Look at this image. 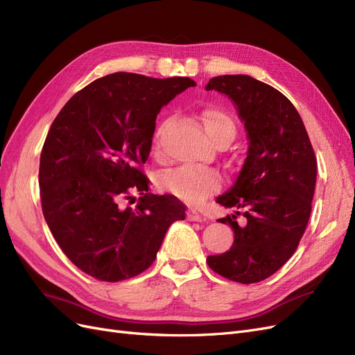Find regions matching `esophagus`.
I'll return each instance as SVG.
<instances>
[{
  "instance_id": "esophagus-1",
  "label": "esophagus",
  "mask_w": 355,
  "mask_h": 355,
  "mask_svg": "<svg viewBox=\"0 0 355 355\" xmlns=\"http://www.w3.org/2000/svg\"><path fill=\"white\" fill-rule=\"evenodd\" d=\"M187 219L191 220V222H201V220H202V216H201V214H200L197 210L188 209V210H187Z\"/></svg>"
}]
</instances>
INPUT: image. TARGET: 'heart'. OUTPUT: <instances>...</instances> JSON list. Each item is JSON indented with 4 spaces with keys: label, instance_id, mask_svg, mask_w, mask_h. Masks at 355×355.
Masks as SVG:
<instances>
[{
    "label": "heart",
    "instance_id": "obj_1",
    "mask_svg": "<svg viewBox=\"0 0 355 355\" xmlns=\"http://www.w3.org/2000/svg\"><path fill=\"white\" fill-rule=\"evenodd\" d=\"M201 116L204 125H206V130L214 144H219L223 139H231L232 141L235 133H237L232 118L218 108L204 110ZM163 125L164 124H161L155 130V146H158ZM159 187L184 201L200 202L220 188V176L214 170L179 167L161 176Z\"/></svg>",
    "mask_w": 355,
    "mask_h": 355
}]
</instances>
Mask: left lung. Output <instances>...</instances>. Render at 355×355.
<instances>
[{
  "label": "left lung",
  "mask_w": 355,
  "mask_h": 355,
  "mask_svg": "<svg viewBox=\"0 0 355 355\" xmlns=\"http://www.w3.org/2000/svg\"><path fill=\"white\" fill-rule=\"evenodd\" d=\"M206 90L227 94L249 137V151L234 185L216 198L243 210L218 219L234 231L231 249L207 257L214 272L243 284L271 277L292 257L311 214L317 158L299 112L283 93L249 75H220ZM240 214V211H237Z\"/></svg>",
  "instance_id": "8db88e82"
}]
</instances>
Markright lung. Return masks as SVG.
<instances>
[{
    "mask_svg": "<svg viewBox=\"0 0 355 355\" xmlns=\"http://www.w3.org/2000/svg\"><path fill=\"white\" fill-rule=\"evenodd\" d=\"M188 77L115 72L94 80L63 106L40 158L41 207L69 261L101 282H121L153 265L168 227L185 219L175 196H154L144 164L157 115ZM141 196L135 209L123 201Z\"/></svg>",
    "mask_w": 355,
    "mask_h": 355,
    "instance_id": "right-lung-1",
    "label": "right lung"
}]
</instances>
